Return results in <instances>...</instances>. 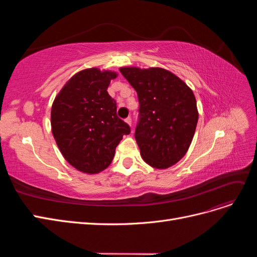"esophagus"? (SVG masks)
Here are the masks:
<instances>
[{"mask_svg":"<svg viewBox=\"0 0 257 257\" xmlns=\"http://www.w3.org/2000/svg\"><path fill=\"white\" fill-rule=\"evenodd\" d=\"M125 122H126V123L128 124V125L131 126V124H132V119L130 118V116H128V118H126V119H125Z\"/></svg>","mask_w":257,"mask_h":257,"instance_id":"obj_1","label":"esophagus"}]
</instances>
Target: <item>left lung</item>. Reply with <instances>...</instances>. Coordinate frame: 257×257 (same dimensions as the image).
Here are the masks:
<instances>
[{
	"mask_svg": "<svg viewBox=\"0 0 257 257\" xmlns=\"http://www.w3.org/2000/svg\"><path fill=\"white\" fill-rule=\"evenodd\" d=\"M138 95L139 122L135 138L143 160L158 169L175 165L188 152L198 110L193 91L161 67H121Z\"/></svg>",
	"mask_w": 257,
	"mask_h": 257,
	"instance_id": "left-lung-1",
	"label": "left lung"
}]
</instances>
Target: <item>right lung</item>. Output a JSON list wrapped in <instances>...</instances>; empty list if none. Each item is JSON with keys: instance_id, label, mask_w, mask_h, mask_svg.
Listing matches in <instances>:
<instances>
[{"instance_id": "right-lung-1", "label": "right lung", "mask_w": 257, "mask_h": 257, "mask_svg": "<svg viewBox=\"0 0 257 257\" xmlns=\"http://www.w3.org/2000/svg\"><path fill=\"white\" fill-rule=\"evenodd\" d=\"M115 72L87 68L75 74L53 100L51 131L64 159L88 175L103 172L131 128L116 115L107 89Z\"/></svg>"}]
</instances>
